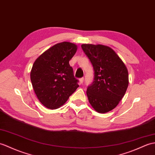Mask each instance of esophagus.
Listing matches in <instances>:
<instances>
[{
	"label": "esophagus",
	"instance_id": "1",
	"mask_svg": "<svg viewBox=\"0 0 155 155\" xmlns=\"http://www.w3.org/2000/svg\"><path fill=\"white\" fill-rule=\"evenodd\" d=\"M79 81H80V82L82 84V83H83V82H84V78L82 77V78H81L80 79H79Z\"/></svg>",
	"mask_w": 155,
	"mask_h": 155
}]
</instances>
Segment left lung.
I'll return each mask as SVG.
<instances>
[{"label": "left lung", "instance_id": "1", "mask_svg": "<svg viewBox=\"0 0 155 155\" xmlns=\"http://www.w3.org/2000/svg\"><path fill=\"white\" fill-rule=\"evenodd\" d=\"M81 48L94 69V79L86 91L88 101L96 111L106 113L115 108L125 94L129 84L127 69L109 47L82 44Z\"/></svg>", "mask_w": 155, "mask_h": 155}]
</instances>
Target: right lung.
Masks as SVG:
<instances>
[{
  "mask_svg": "<svg viewBox=\"0 0 155 155\" xmlns=\"http://www.w3.org/2000/svg\"><path fill=\"white\" fill-rule=\"evenodd\" d=\"M77 46L70 42L57 44L35 60L30 73L34 92L43 105L49 109L59 108L78 87L69 61Z\"/></svg>",
  "mask_w": 155,
  "mask_h": 155,
  "instance_id": "right-lung-1",
  "label": "right lung"
}]
</instances>
